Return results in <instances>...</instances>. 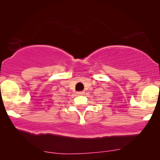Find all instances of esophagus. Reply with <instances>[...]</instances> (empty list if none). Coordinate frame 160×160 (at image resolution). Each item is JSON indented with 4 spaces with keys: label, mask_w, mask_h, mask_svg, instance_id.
<instances>
[{
    "label": "esophagus",
    "mask_w": 160,
    "mask_h": 160,
    "mask_svg": "<svg viewBox=\"0 0 160 160\" xmlns=\"http://www.w3.org/2000/svg\"><path fill=\"white\" fill-rule=\"evenodd\" d=\"M84 93H85L84 91L77 92V95H84Z\"/></svg>",
    "instance_id": "1"
}]
</instances>
